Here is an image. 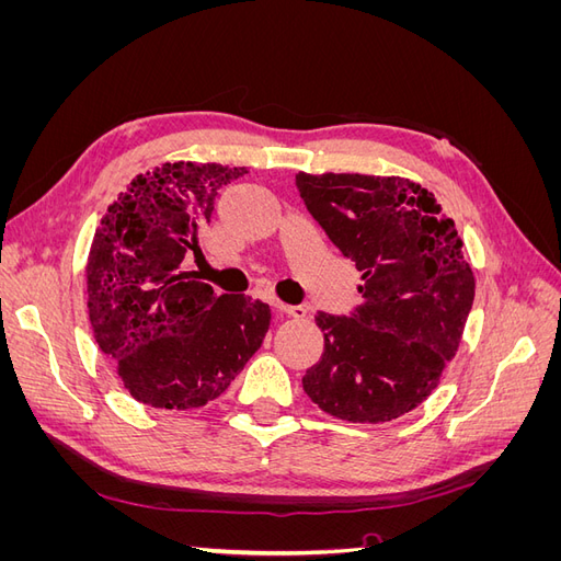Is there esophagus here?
<instances>
[{"label": "esophagus", "instance_id": "34e87169", "mask_svg": "<svg viewBox=\"0 0 561 561\" xmlns=\"http://www.w3.org/2000/svg\"><path fill=\"white\" fill-rule=\"evenodd\" d=\"M274 309L285 316H290V318H297V320L307 316V309L304 307H287V304H283V301H274Z\"/></svg>", "mask_w": 561, "mask_h": 561}]
</instances>
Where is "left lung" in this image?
<instances>
[{
  "label": "left lung",
  "mask_w": 561,
  "mask_h": 561,
  "mask_svg": "<svg viewBox=\"0 0 561 561\" xmlns=\"http://www.w3.org/2000/svg\"><path fill=\"white\" fill-rule=\"evenodd\" d=\"M311 217L363 274L348 316L318 311L320 360L301 383L336 419L383 423L426 400L474 299L463 243L435 196L404 178L299 173Z\"/></svg>",
  "instance_id": "8db88e82"
}]
</instances>
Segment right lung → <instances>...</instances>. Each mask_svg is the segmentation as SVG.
Listing matches in <instances>:
<instances>
[{
    "instance_id": "obj_1",
    "label": "right lung",
    "mask_w": 561,
    "mask_h": 561,
    "mask_svg": "<svg viewBox=\"0 0 561 561\" xmlns=\"http://www.w3.org/2000/svg\"><path fill=\"white\" fill-rule=\"evenodd\" d=\"M243 168L163 163L138 175L95 229L89 318L118 379L142 404L194 410L222 396L264 342L268 304L217 297L186 271L217 192Z\"/></svg>"
}]
</instances>
